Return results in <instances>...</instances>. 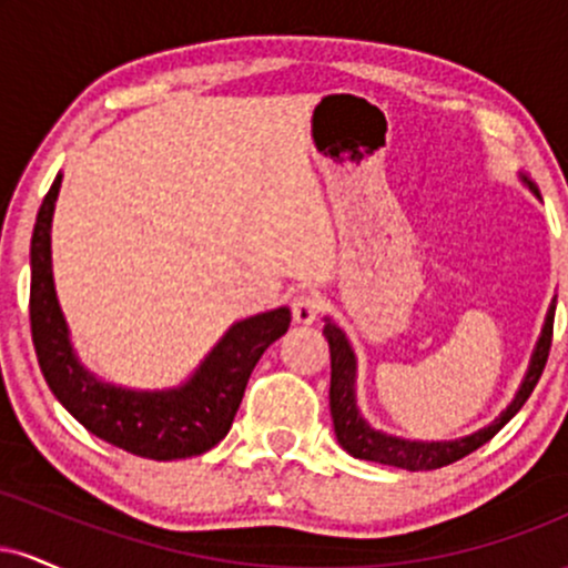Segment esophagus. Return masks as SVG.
Segmentation results:
<instances>
[{"mask_svg":"<svg viewBox=\"0 0 568 568\" xmlns=\"http://www.w3.org/2000/svg\"><path fill=\"white\" fill-rule=\"evenodd\" d=\"M291 312H293V321H296V323H304V325L315 323L317 315L323 312L321 296H317V293H312V291L296 293V296H293Z\"/></svg>","mask_w":568,"mask_h":568,"instance_id":"1","label":"esophagus"}]
</instances>
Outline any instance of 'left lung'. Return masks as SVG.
I'll use <instances>...</instances> for the list:
<instances>
[{
    "label": "left lung",
    "instance_id": "8db88e82",
    "mask_svg": "<svg viewBox=\"0 0 568 568\" xmlns=\"http://www.w3.org/2000/svg\"><path fill=\"white\" fill-rule=\"evenodd\" d=\"M552 321H556V302L550 304V312H547L542 336H539L537 349H534L531 355L529 374H526L524 384H520L515 400L507 406V410H501L499 419H494L491 425L478 429V433L467 435V438L438 440V443L403 440L368 427V422L363 419L361 410L355 406V355H352L347 336H344L342 331L328 321L325 323L323 334L328 338V347H331V416H334V429H336L338 443H342L344 452L355 456V459L379 462V465H393L410 473L438 470V467H446L452 465V462L462 459V456L473 454L475 448H480L484 443L491 440L494 435H497L499 429L505 427L520 408H524V403L529 400V395L534 393V387H537L539 376H542L545 371L547 355H550Z\"/></svg>",
    "mask_w": 568,
    "mask_h": 568
}]
</instances>
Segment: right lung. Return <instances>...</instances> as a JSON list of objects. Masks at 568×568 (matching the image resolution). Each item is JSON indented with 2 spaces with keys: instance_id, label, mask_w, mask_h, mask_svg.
<instances>
[{
  "instance_id": "obj_1",
  "label": "right lung",
  "mask_w": 568,
  "mask_h": 568,
  "mask_svg": "<svg viewBox=\"0 0 568 568\" xmlns=\"http://www.w3.org/2000/svg\"><path fill=\"white\" fill-rule=\"evenodd\" d=\"M61 175L44 194L31 234V338L44 382L84 429L101 440L146 459H186L205 454L230 433L243 403L245 384L258 357L288 331L285 306L234 323L184 387L165 393H135L98 382L77 361L67 321L58 306L50 264L53 221Z\"/></svg>"
}]
</instances>
